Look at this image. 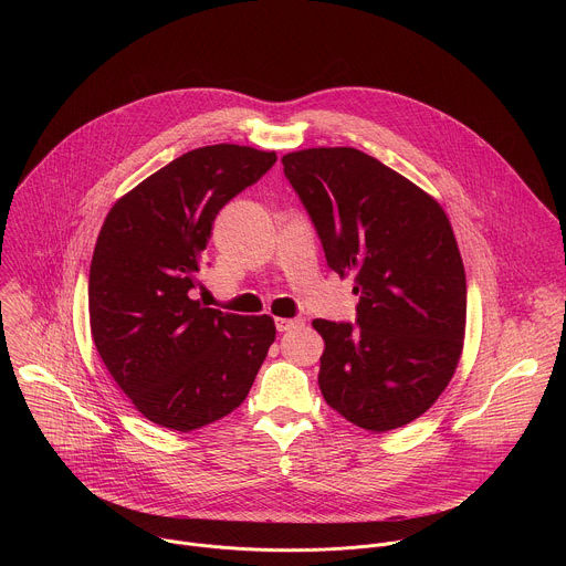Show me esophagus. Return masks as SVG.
<instances>
[{
    "mask_svg": "<svg viewBox=\"0 0 566 566\" xmlns=\"http://www.w3.org/2000/svg\"><path fill=\"white\" fill-rule=\"evenodd\" d=\"M302 325H304L302 317H293V319H289V317H275V329H277L280 334L291 332V329H297V327H302Z\"/></svg>",
    "mask_w": 566,
    "mask_h": 566,
    "instance_id": "1",
    "label": "esophagus"
}]
</instances>
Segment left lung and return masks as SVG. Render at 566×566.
<instances>
[{"instance_id": "8db88e82", "label": "left lung", "mask_w": 566, "mask_h": 566, "mask_svg": "<svg viewBox=\"0 0 566 566\" xmlns=\"http://www.w3.org/2000/svg\"><path fill=\"white\" fill-rule=\"evenodd\" d=\"M282 166L329 269L356 275V325L313 319L322 396L371 432L419 419L450 382L465 332V273L443 208L354 147L291 151Z\"/></svg>"}]
</instances>
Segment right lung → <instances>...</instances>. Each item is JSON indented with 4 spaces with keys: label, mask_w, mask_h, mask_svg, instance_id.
Segmentation results:
<instances>
[{
    "label": "right lung",
    "mask_w": 566,
    "mask_h": 566,
    "mask_svg": "<svg viewBox=\"0 0 566 566\" xmlns=\"http://www.w3.org/2000/svg\"><path fill=\"white\" fill-rule=\"evenodd\" d=\"M275 160L244 145L192 149L118 199L101 228L92 336L118 387L156 426L190 432L230 415L275 340L269 315L192 300L214 217Z\"/></svg>",
    "instance_id": "1"
}]
</instances>
